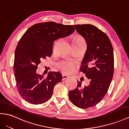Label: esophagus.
<instances>
[{"label":"esophagus","mask_w":129,"mask_h":129,"mask_svg":"<svg viewBox=\"0 0 129 129\" xmlns=\"http://www.w3.org/2000/svg\"><path fill=\"white\" fill-rule=\"evenodd\" d=\"M62 80H65V79H67V78H69V76H68L66 75L62 74Z\"/></svg>","instance_id":"esophagus-1"}]
</instances>
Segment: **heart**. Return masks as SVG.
I'll use <instances>...</instances> for the list:
<instances>
[{"label":"heart","mask_w":129,"mask_h":129,"mask_svg":"<svg viewBox=\"0 0 129 129\" xmlns=\"http://www.w3.org/2000/svg\"><path fill=\"white\" fill-rule=\"evenodd\" d=\"M72 45L77 46H86V42L82 36H78L75 37L72 42ZM59 69L65 74H69L71 72L74 67V64L70 61H62L57 65Z\"/></svg>","instance_id":"heart-1"}]
</instances>
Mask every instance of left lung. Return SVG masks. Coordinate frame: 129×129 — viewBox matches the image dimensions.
<instances>
[{"label": "left lung", "instance_id": "left-lung-1", "mask_svg": "<svg viewBox=\"0 0 129 129\" xmlns=\"http://www.w3.org/2000/svg\"><path fill=\"white\" fill-rule=\"evenodd\" d=\"M76 30L86 41L87 49L80 71L90 80L88 86L81 88V83L70 91L69 97L76 106L93 107L106 94L114 72L113 49L105 33L91 24L75 25Z\"/></svg>", "mask_w": 129, "mask_h": 129}]
</instances>
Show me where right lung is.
Instances as JSON below:
<instances>
[{
  "mask_svg": "<svg viewBox=\"0 0 129 129\" xmlns=\"http://www.w3.org/2000/svg\"><path fill=\"white\" fill-rule=\"evenodd\" d=\"M75 30L74 25L40 23L29 28L19 40L15 50L14 70L18 93L26 101L39 105L51 98L62 75L59 72L51 71L44 78L36 74L38 65L46 57H51L55 40L70 35Z\"/></svg>",
  "mask_w": 129,
  "mask_h": 129,
  "instance_id": "right-lung-1",
  "label": "right lung"
}]
</instances>
